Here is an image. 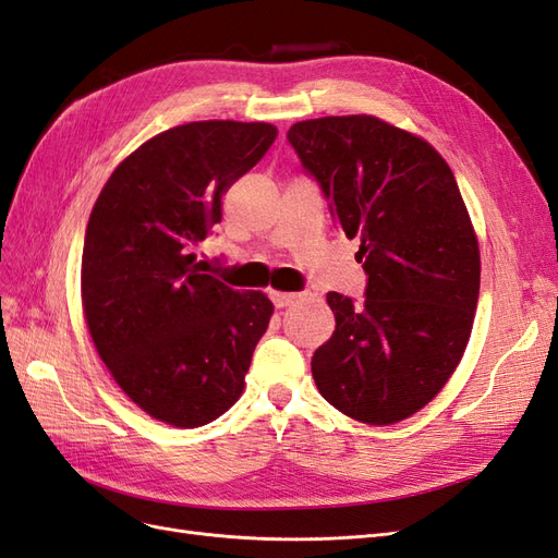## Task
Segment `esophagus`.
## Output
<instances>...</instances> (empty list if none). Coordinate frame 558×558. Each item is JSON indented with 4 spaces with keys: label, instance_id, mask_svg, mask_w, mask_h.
I'll use <instances>...</instances> for the list:
<instances>
[{
    "label": "esophagus",
    "instance_id": "esophagus-1",
    "mask_svg": "<svg viewBox=\"0 0 558 558\" xmlns=\"http://www.w3.org/2000/svg\"><path fill=\"white\" fill-rule=\"evenodd\" d=\"M296 299H299V294H294V292H270V302L276 304V308L290 306L296 302Z\"/></svg>",
    "mask_w": 558,
    "mask_h": 558
}]
</instances>
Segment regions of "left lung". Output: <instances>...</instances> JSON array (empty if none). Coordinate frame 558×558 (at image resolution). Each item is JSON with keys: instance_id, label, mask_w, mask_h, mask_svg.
I'll return each mask as SVG.
<instances>
[{"instance_id": "1", "label": "left lung", "mask_w": 558, "mask_h": 558, "mask_svg": "<svg viewBox=\"0 0 558 558\" xmlns=\"http://www.w3.org/2000/svg\"><path fill=\"white\" fill-rule=\"evenodd\" d=\"M367 274L365 302L330 292L337 327L313 353L327 403L387 426L432 403L469 344L481 252L460 189L440 153L375 116H330L290 126Z\"/></svg>"}]
</instances>
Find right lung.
<instances>
[{
	"mask_svg": "<svg viewBox=\"0 0 558 558\" xmlns=\"http://www.w3.org/2000/svg\"><path fill=\"white\" fill-rule=\"evenodd\" d=\"M276 136L268 122L171 126L126 155L96 197L82 252L84 320L118 387L157 422L209 424L245 389L274 304L203 274L193 247Z\"/></svg>",
	"mask_w": 558,
	"mask_h": 558,
	"instance_id": "1",
	"label": "right lung"
}]
</instances>
